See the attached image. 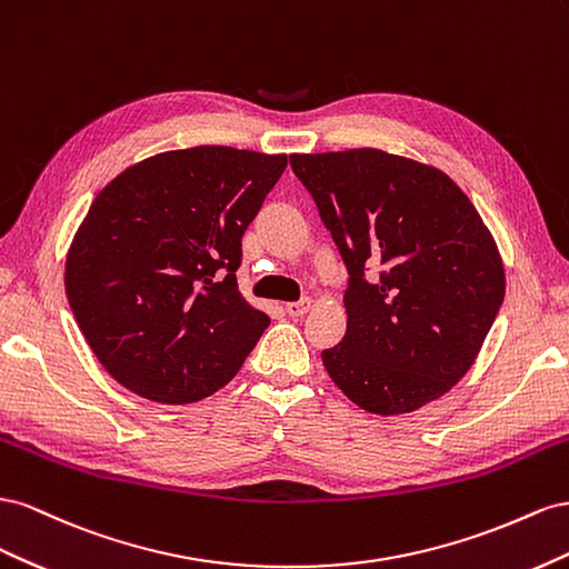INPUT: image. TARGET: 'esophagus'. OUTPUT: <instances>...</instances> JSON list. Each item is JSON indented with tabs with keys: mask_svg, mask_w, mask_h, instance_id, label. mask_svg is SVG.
<instances>
[{
	"mask_svg": "<svg viewBox=\"0 0 569 569\" xmlns=\"http://www.w3.org/2000/svg\"><path fill=\"white\" fill-rule=\"evenodd\" d=\"M312 310V300L310 298H302L298 302H286V312L290 317H302Z\"/></svg>",
	"mask_w": 569,
	"mask_h": 569,
	"instance_id": "34e87169",
	"label": "esophagus"
}]
</instances>
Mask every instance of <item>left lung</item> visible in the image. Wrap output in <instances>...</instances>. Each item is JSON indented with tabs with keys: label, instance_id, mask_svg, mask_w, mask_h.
Listing matches in <instances>:
<instances>
[{
	"label": "left lung",
	"instance_id": "left-lung-1",
	"mask_svg": "<svg viewBox=\"0 0 569 569\" xmlns=\"http://www.w3.org/2000/svg\"><path fill=\"white\" fill-rule=\"evenodd\" d=\"M290 167L350 276L346 336L321 352L333 383L381 417L446 396L475 365L506 296L477 207L441 169L375 148L290 154Z\"/></svg>",
	"mask_w": 569,
	"mask_h": 569
}]
</instances>
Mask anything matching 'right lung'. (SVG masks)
<instances>
[{
  "instance_id": "1",
  "label": "right lung",
  "mask_w": 569,
  "mask_h": 569,
  "mask_svg": "<svg viewBox=\"0 0 569 569\" xmlns=\"http://www.w3.org/2000/svg\"><path fill=\"white\" fill-rule=\"evenodd\" d=\"M286 154L200 144L138 161L92 200L67 254L73 317L109 375L167 405L229 383L269 317L240 296V240Z\"/></svg>"
}]
</instances>
